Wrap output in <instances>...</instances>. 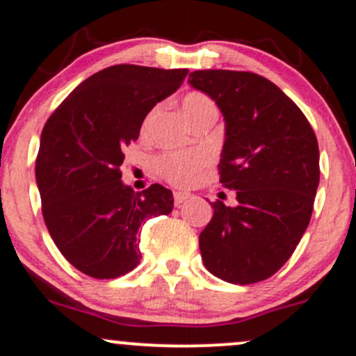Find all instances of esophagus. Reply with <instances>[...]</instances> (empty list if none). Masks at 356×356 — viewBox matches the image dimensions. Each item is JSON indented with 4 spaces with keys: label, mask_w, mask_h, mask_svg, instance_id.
Returning a JSON list of instances; mask_svg holds the SVG:
<instances>
[{
    "label": "esophagus",
    "mask_w": 356,
    "mask_h": 356,
    "mask_svg": "<svg viewBox=\"0 0 356 356\" xmlns=\"http://www.w3.org/2000/svg\"><path fill=\"white\" fill-rule=\"evenodd\" d=\"M191 195L187 192H174V204L175 206H181L182 202H186Z\"/></svg>",
    "instance_id": "34e87169"
}]
</instances>
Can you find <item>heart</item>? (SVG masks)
<instances>
[{
	"mask_svg": "<svg viewBox=\"0 0 356 356\" xmlns=\"http://www.w3.org/2000/svg\"><path fill=\"white\" fill-rule=\"evenodd\" d=\"M181 105L184 115L187 117L191 124L197 117L204 115V113L216 112V104L211 100V97H207L202 92H187L182 97ZM152 115L154 112L147 115L144 129ZM204 164H206V157L201 152H195V150H192V152H167L159 155L157 161H155L157 172L167 182L174 184V186H186V184H189L194 179V175L202 169Z\"/></svg>",
	"mask_w": 356,
	"mask_h": 356,
	"instance_id": "1",
	"label": "heart"
}]
</instances>
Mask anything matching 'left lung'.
Returning <instances> with one entry per match:
<instances>
[{"label": "left lung", "mask_w": 356, "mask_h": 356, "mask_svg": "<svg viewBox=\"0 0 356 356\" xmlns=\"http://www.w3.org/2000/svg\"><path fill=\"white\" fill-rule=\"evenodd\" d=\"M187 81L222 112L219 182L238 201L211 202L214 216L199 236L204 266L232 284L264 281L291 257L312 219L316 136L295 102L257 73L197 70Z\"/></svg>", "instance_id": "obj_1"}]
</instances>
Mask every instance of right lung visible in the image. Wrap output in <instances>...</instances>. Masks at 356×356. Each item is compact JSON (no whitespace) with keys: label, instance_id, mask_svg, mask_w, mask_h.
I'll return each mask as SVG.
<instances>
[{"label":"right lung","instance_id":"1","mask_svg":"<svg viewBox=\"0 0 356 356\" xmlns=\"http://www.w3.org/2000/svg\"><path fill=\"white\" fill-rule=\"evenodd\" d=\"M187 73L113 65L81 81L44 124L35 165L43 219L83 275L113 280L132 271L142 257V224L172 212V192L161 184L134 192L120 181V165L147 113Z\"/></svg>","mask_w":356,"mask_h":356}]
</instances>
